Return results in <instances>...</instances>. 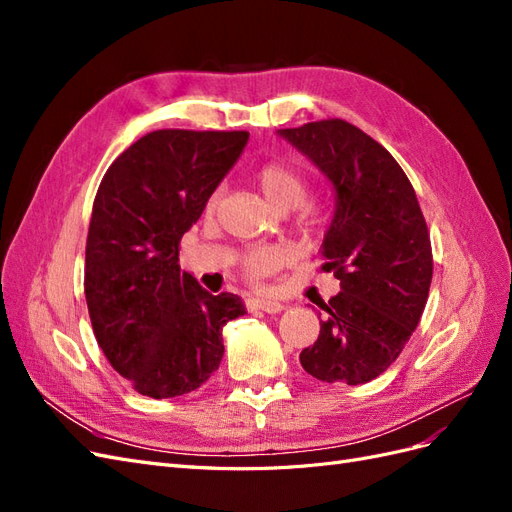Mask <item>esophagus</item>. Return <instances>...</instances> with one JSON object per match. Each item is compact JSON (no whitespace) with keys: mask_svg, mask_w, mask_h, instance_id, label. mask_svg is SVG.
<instances>
[{"mask_svg":"<svg viewBox=\"0 0 512 512\" xmlns=\"http://www.w3.org/2000/svg\"><path fill=\"white\" fill-rule=\"evenodd\" d=\"M247 307L252 309H258V312H267V314H280L286 309V305L282 301L277 299H262V297H256V299H247Z\"/></svg>","mask_w":512,"mask_h":512,"instance_id":"34e87169","label":"esophagus"}]
</instances>
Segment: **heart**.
I'll return each mask as SVG.
<instances>
[{
    "label": "heart",
    "instance_id": "obj_1",
    "mask_svg": "<svg viewBox=\"0 0 512 512\" xmlns=\"http://www.w3.org/2000/svg\"><path fill=\"white\" fill-rule=\"evenodd\" d=\"M256 183L260 192L265 194L267 203L277 211L299 207L307 196L305 177L297 168L286 162H269L265 166H260L256 173ZM218 198L220 190L209 198V209L218 205ZM301 224L309 232L318 230L324 224V215L316 207H305ZM277 265H280V254L271 250V247H254V250L247 252L243 258V269L247 271V275L254 277V280L269 275Z\"/></svg>",
    "mask_w": 512,
    "mask_h": 512
}]
</instances>
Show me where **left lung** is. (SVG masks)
Here are the masks:
<instances>
[{
	"instance_id": "obj_1",
	"label": "left lung",
	"mask_w": 512,
	"mask_h": 512,
	"mask_svg": "<svg viewBox=\"0 0 512 512\" xmlns=\"http://www.w3.org/2000/svg\"><path fill=\"white\" fill-rule=\"evenodd\" d=\"M331 183L322 271L342 292L322 303L320 335L301 352L309 376L365 384L404 350L429 297L433 258L412 183L374 138L344 119L277 130Z\"/></svg>"
}]
</instances>
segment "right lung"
<instances>
[{
  "label": "right lung",
  "instance_id": "obj_1",
  "mask_svg": "<svg viewBox=\"0 0 512 512\" xmlns=\"http://www.w3.org/2000/svg\"><path fill=\"white\" fill-rule=\"evenodd\" d=\"M247 132L156 130L106 170L91 211L85 299L98 344L134 391L179 397L224 356L222 329L245 314L181 271L179 241L237 164Z\"/></svg>",
  "mask_w": 512,
  "mask_h": 512
}]
</instances>
